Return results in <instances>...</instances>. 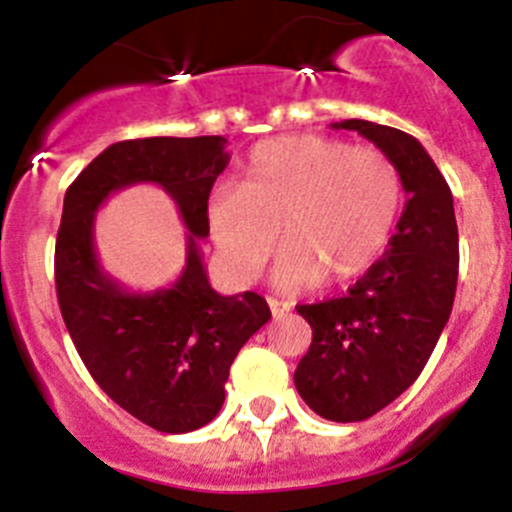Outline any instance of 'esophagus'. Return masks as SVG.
<instances>
[{
  "instance_id": "obj_1",
  "label": "esophagus",
  "mask_w": 512,
  "mask_h": 512,
  "mask_svg": "<svg viewBox=\"0 0 512 512\" xmlns=\"http://www.w3.org/2000/svg\"><path fill=\"white\" fill-rule=\"evenodd\" d=\"M269 307H271V315H274V318H284V315H287L289 310H292V305H289V302H282V300H277V297H269Z\"/></svg>"
}]
</instances>
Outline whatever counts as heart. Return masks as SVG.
<instances>
[{"mask_svg":"<svg viewBox=\"0 0 512 512\" xmlns=\"http://www.w3.org/2000/svg\"><path fill=\"white\" fill-rule=\"evenodd\" d=\"M402 207V176L372 146L325 135L259 143L235 192L210 202V230L235 277L253 279L284 233L277 284H341L382 256Z\"/></svg>","mask_w":512,"mask_h":512,"instance_id":"b5f03b06","label":"heart"}]
</instances>
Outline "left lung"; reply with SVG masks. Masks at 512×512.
Returning a JSON list of instances; mask_svg holds the SVG:
<instances>
[{
	"label": "left lung",
	"instance_id": "obj_1",
	"mask_svg": "<svg viewBox=\"0 0 512 512\" xmlns=\"http://www.w3.org/2000/svg\"><path fill=\"white\" fill-rule=\"evenodd\" d=\"M333 128L387 153L408 197L384 256L346 295L297 305L312 328L297 392L320 418L356 423L397 400L431 359L454 307L459 230L449 184L413 135L369 120Z\"/></svg>",
	"mask_w": 512,
	"mask_h": 512
}]
</instances>
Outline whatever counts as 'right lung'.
Masks as SVG:
<instances>
[{
	"label": "right lung",
	"mask_w": 512,
	"mask_h": 512,
	"mask_svg": "<svg viewBox=\"0 0 512 512\" xmlns=\"http://www.w3.org/2000/svg\"><path fill=\"white\" fill-rule=\"evenodd\" d=\"M223 135L138 138L104 148L63 197L56 238V295L81 361L122 410L161 433L210 423L225 400L230 364L271 318L256 292L223 297L207 282L200 241L207 200L230 156ZM158 183L188 225V264L156 293H130L101 269L93 215L112 191Z\"/></svg>",
	"instance_id": "right-lung-1"
}]
</instances>
